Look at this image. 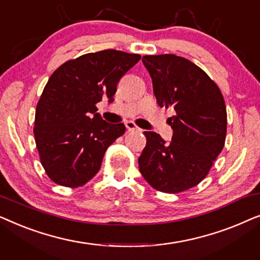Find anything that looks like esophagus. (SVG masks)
I'll return each instance as SVG.
<instances>
[{
    "label": "esophagus",
    "mask_w": 260,
    "mask_h": 260,
    "mask_svg": "<svg viewBox=\"0 0 260 260\" xmlns=\"http://www.w3.org/2000/svg\"><path fill=\"white\" fill-rule=\"evenodd\" d=\"M125 126L129 131H142L140 127H138L134 122H131V120H127V122H125Z\"/></svg>",
    "instance_id": "34e87169"
}]
</instances>
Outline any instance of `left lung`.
I'll use <instances>...</instances> for the list:
<instances>
[{
    "label": "left lung",
    "instance_id": "obj_1",
    "mask_svg": "<svg viewBox=\"0 0 260 260\" xmlns=\"http://www.w3.org/2000/svg\"><path fill=\"white\" fill-rule=\"evenodd\" d=\"M161 108H173L168 118L170 143L144 131L147 145L138 158L147 182L162 193L193 188L207 176L226 140L227 112L222 93L207 73L189 60L174 54L142 58Z\"/></svg>",
    "mask_w": 260,
    "mask_h": 260
}]
</instances>
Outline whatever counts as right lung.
<instances>
[{
    "label": "right lung",
    "mask_w": 260,
    "mask_h": 260,
    "mask_svg": "<svg viewBox=\"0 0 260 260\" xmlns=\"http://www.w3.org/2000/svg\"><path fill=\"white\" fill-rule=\"evenodd\" d=\"M140 59L105 49L71 59L49 77L33 131L40 162L53 182L81 187L99 172L106 149L124 135L125 125L106 123L95 104L103 98L112 101L119 79Z\"/></svg>",
    "instance_id": "1"
}]
</instances>
